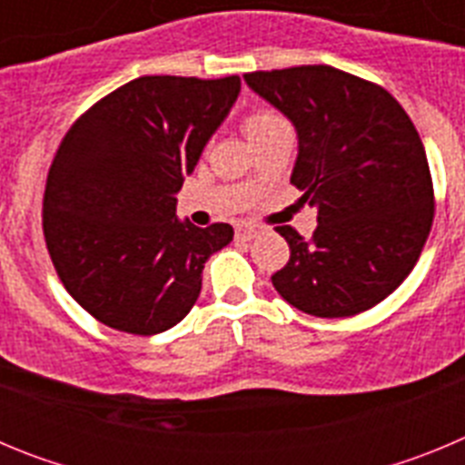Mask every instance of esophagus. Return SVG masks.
<instances>
[{
	"mask_svg": "<svg viewBox=\"0 0 465 465\" xmlns=\"http://www.w3.org/2000/svg\"><path fill=\"white\" fill-rule=\"evenodd\" d=\"M258 232H261V228H258V225L242 223V225H237V228H235V235H237V240H244V242L253 240V237H256Z\"/></svg>",
	"mask_w": 465,
	"mask_h": 465,
	"instance_id": "esophagus-1",
	"label": "esophagus"
}]
</instances>
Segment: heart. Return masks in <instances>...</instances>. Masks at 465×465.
<instances>
[{"label": "heart", "mask_w": 465, "mask_h": 465, "mask_svg": "<svg viewBox=\"0 0 465 465\" xmlns=\"http://www.w3.org/2000/svg\"><path fill=\"white\" fill-rule=\"evenodd\" d=\"M286 125H289V123L283 121L282 114L274 109H256L244 118V133L249 134L252 142H256V139L265 137V134L274 133V130Z\"/></svg>", "instance_id": "1"}]
</instances>
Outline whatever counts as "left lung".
Returning a JSON list of instances; mask_svg holds the SVG:
<instances>
[{"mask_svg": "<svg viewBox=\"0 0 465 465\" xmlns=\"http://www.w3.org/2000/svg\"><path fill=\"white\" fill-rule=\"evenodd\" d=\"M298 133L291 183L319 209L314 235L277 232L291 258L277 293L322 319L354 316L391 295L433 225L429 160L417 127L381 85L328 64L244 74Z\"/></svg>", "mask_w": 465, "mask_h": 465, "instance_id": "8db88e82", "label": "left lung"}]
</instances>
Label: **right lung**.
Returning a JSON list of instances; mask_svg holds the SVG:
<instances>
[{"label":"right lung","instance_id":"obj_1","mask_svg":"<svg viewBox=\"0 0 465 465\" xmlns=\"http://www.w3.org/2000/svg\"><path fill=\"white\" fill-rule=\"evenodd\" d=\"M240 76H139L94 102L55 151L44 193L53 268L90 316L133 335L176 326L232 225L176 219V193L240 94Z\"/></svg>","mask_w":465,"mask_h":465}]
</instances>
